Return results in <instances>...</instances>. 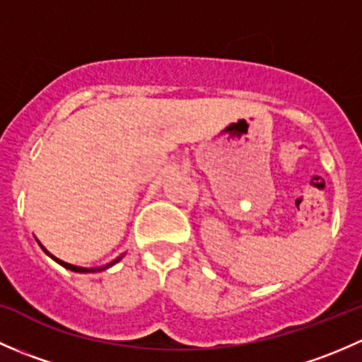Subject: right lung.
<instances>
[{"label": "right lung", "instance_id": "1", "mask_svg": "<svg viewBox=\"0 0 362 362\" xmlns=\"http://www.w3.org/2000/svg\"><path fill=\"white\" fill-rule=\"evenodd\" d=\"M38 245H40V247H42V249H43V252H45V254H47V255H49V257H52V259H54V261H56V262H59V264H61V266H63V268H66V269H71V272H76V273H96V272H103V269L110 268V266H113V264H115V262H119V261H120V259H122V255H119V257H117V259H113V261H112V262H108V264L101 266V268H82V266H73V264H69V262H64V261H61V259L54 257V255H52V254H50V252H49V250H47V249H45V247H43V245H42V243H40V242H38Z\"/></svg>", "mask_w": 362, "mask_h": 362}]
</instances>
